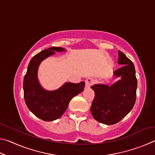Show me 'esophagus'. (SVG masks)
I'll list each match as a JSON object with an SVG mask.
<instances>
[{
  "instance_id": "obj_1",
  "label": "esophagus",
  "mask_w": 155,
  "mask_h": 155,
  "mask_svg": "<svg viewBox=\"0 0 155 155\" xmlns=\"http://www.w3.org/2000/svg\"><path fill=\"white\" fill-rule=\"evenodd\" d=\"M94 83V79H93L92 78H88L85 81V87L87 88L90 87Z\"/></svg>"
}]
</instances>
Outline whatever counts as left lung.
Wrapping results in <instances>:
<instances>
[{"mask_svg":"<svg viewBox=\"0 0 155 155\" xmlns=\"http://www.w3.org/2000/svg\"><path fill=\"white\" fill-rule=\"evenodd\" d=\"M118 64L123 65L114 72L121 80L111 86L97 84L91 86L95 96L90 111L94 118L104 124H116L129 113L135 103L137 80L134 64L118 52Z\"/></svg>","mask_w":155,"mask_h":155,"instance_id":"obj_1","label":"left lung"}]
</instances>
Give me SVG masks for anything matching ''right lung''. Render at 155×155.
I'll return each instance as SVG.
<instances>
[{"mask_svg":"<svg viewBox=\"0 0 155 155\" xmlns=\"http://www.w3.org/2000/svg\"><path fill=\"white\" fill-rule=\"evenodd\" d=\"M61 47H51L34 56L28 65L23 81L24 98L28 109L37 117L44 121H53L59 118L67 109L71 99L82 92L84 81L78 83H66L58 90L46 91L41 87L37 77L40 63L55 53L64 51Z\"/></svg>","mask_w":155,"mask_h":155,"instance_id":"obj_1","label":"right lung"}]
</instances>
